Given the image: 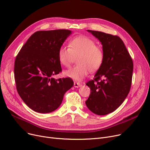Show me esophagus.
<instances>
[{
    "label": "esophagus",
    "mask_w": 150,
    "mask_h": 150,
    "mask_svg": "<svg viewBox=\"0 0 150 150\" xmlns=\"http://www.w3.org/2000/svg\"><path fill=\"white\" fill-rule=\"evenodd\" d=\"M74 87L75 88H80L82 86L81 83H78V82H74Z\"/></svg>",
    "instance_id": "obj_1"
}]
</instances>
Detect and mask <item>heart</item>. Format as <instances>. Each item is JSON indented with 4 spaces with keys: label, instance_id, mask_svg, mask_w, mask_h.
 Wrapping results in <instances>:
<instances>
[{
    "label": "heart",
    "instance_id": "b5f03b06",
    "mask_svg": "<svg viewBox=\"0 0 150 150\" xmlns=\"http://www.w3.org/2000/svg\"><path fill=\"white\" fill-rule=\"evenodd\" d=\"M61 64L69 67L78 56V64L64 72L65 76L80 81L88 75L89 72L97 71L102 65L104 52L100 47L96 45L93 39L85 36L74 38L69 42V47H61L58 53Z\"/></svg>",
    "mask_w": 150,
    "mask_h": 150
}]
</instances>
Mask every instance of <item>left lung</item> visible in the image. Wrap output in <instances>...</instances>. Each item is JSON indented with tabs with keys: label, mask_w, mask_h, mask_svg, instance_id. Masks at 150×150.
<instances>
[{
	"label": "left lung",
	"mask_w": 150,
	"mask_h": 150,
	"mask_svg": "<svg viewBox=\"0 0 150 150\" xmlns=\"http://www.w3.org/2000/svg\"><path fill=\"white\" fill-rule=\"evenodd\" d=\"M101 42L104 59L93 80L86 83L91 94L86 105L93 113L103 115L119 108L129 92L133 62L120 37L88 30Z\"/></svg>",
	"instance_id": "left-lung-1"
}]
</instances>
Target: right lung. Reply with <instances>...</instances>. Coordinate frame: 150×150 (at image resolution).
I'll return each instance as SVG.
<instances>
[{
    "label": "right lung",
    "mask_w": 150,
    "mask_h": 150,
    "mask_svg": "<svg viewBox=\"0 0 150 150\" xmlns=\"http://www.w3.org/2000/svg\"><path fill=\"white\" fill-rule=\"evenodd\" d=\"M70 34V30L64 29L36 31L16 57L14 73L18 92L35 112L56 110L74 85L70 78L53 77L62 71L58 53Z\"/></svg>",
    "instance_id": "right-lung-1"
}]
</instances>
